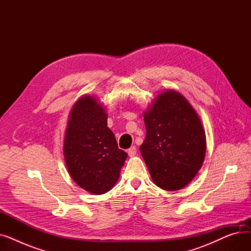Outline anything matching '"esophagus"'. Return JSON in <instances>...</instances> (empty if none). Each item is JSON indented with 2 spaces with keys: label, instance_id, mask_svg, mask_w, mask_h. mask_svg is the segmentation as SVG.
<instances>
[{
  "label": "esophagus",
  "instance_id": "obj_1",
  "mask_svg": "<svg viewBox=\"0 0 251 251\" xmlns=\"http://www.w3.org/2000/svg\"><path fill=\"white\" fill-rule=\"evenodd\" d=\"M136 148L135 147H131L129 150H128V154L129 156H134L136 154Z\"/></svg>",
  "mask_w": 251,
  "mask_h": 251
}]
</instances>
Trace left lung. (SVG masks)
I'll return each instance as SVG.
<instances>
[{
    "label": "left lung",
    "mask_w": 251,
    "mask_h": 251,
    "mask_svg": "<svg viewBox=\"0 0 251 251\" xmlns=\"http://www.w3.org/2000/svg\"><path fill=\"white\" fill-rule=\"evenodd\" d=\"M143 118L147 136L140 152L153 183L169 191L185 187L205 156V132L199 114L180 92L167 89L155 97Z\"/></svg>",
    "instance_id": "1"
}]
</instances>
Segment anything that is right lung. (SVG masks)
Listing matches in <instances>:
<instances>
[{"label":"right lung","mask_w":251,"mask_h":251,"mask_svg":"<svg viewBox=\"0 0 251 251\" xmlns=\"http://www.w3.org/2000/svg\"><path fill=\"white\" fill-rule=\"evenodd\" d=\"M105 108L92 96L79 98L70 111L64 137V159L78 186L92 194L110 191L128 154L119 150L108 127Z\"/></svg>","instance_id":"1"}]
</instances>
